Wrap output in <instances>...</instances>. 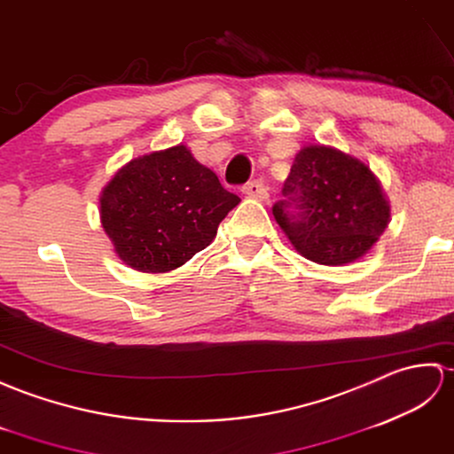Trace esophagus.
Instances as JSON below:
<instances>
[{"mask_svg":"<svg viewBox=\"0 0 454 454\" xmlns=\"http://www.w3.org/2000/svg\"><path fill=\"white\" fill-rule=\"evenodd\" d=\"M243 194H247L248 198H253V200L266 201L268 200V188L264 186V183L254 180V183H248V184L243 186Z\"/></svg>","mask_w":454,"mask_h":454,"instance_id":"1","label":"esophagus"}]
</instances>
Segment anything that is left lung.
Masks as SVG:
<instances>
[{
  "mask_svg": "<svg viewBox=\"0 0 454 454\" xmlns=\"http://www.w3.org/2000/svg\"><path fill=\"white\" fill-rule=\"evenodd\" d=\"M271 207L299 254L322 266L365 256L390 221V206L372 170L344 151L305 145ZM289 207L299 212H289Z\"/></svg>",
  "mask_w": 454,
  "mask_h": 454,
  "instance_id": "left-lung-1",
  "label": "left lung"
}]
</instances>
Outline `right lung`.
Here are the masks:
<instances>
[{"label": "right lung", "mask_w": 454, "mask_h": 454, "mask_svg": "<svg viewBox=\"0 0 454 454\" xmlns=\"http://www.w3.org/2000/svg\"><path fill=\"white\" fill-rule=\"evenodd\" d=\"M100 223L118 258L145 274L176 270L204 250L240 198L186 145L136 157L100 192Z\"/></svg>", "instance_id": "obj_1"}]
</instances>
